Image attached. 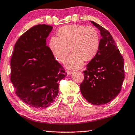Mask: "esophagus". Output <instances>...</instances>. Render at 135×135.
<instances>
[{"label": "esophagus", "instance_id": "1", "mask_svg": "<svg viewBox=\"0 0 135 135\" xmlns=\"http://www.w3.org/2000/svg\"><path fill=\"white\" fill-rule=\"evenodd\" d=\"M73 72L71 71H67V75H71L72 74H73Z\"/></svg>", "mask_w": 135, "mask_h": 135}]
</instances>
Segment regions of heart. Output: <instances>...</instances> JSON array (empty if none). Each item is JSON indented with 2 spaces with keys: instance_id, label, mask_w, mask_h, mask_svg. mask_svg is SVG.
<instances>
[{
  "instance_id": "1",
  "label": "heart",
  "mask_w": 135,
  "mask_h": 135,
  "mask_svg": "<svg viewBox=\"0 0 135 135\" xmlns=\"http://www.w3.org/2000/svg\"><path fill=\"white\" fill-rule=\"evenodd\" d=\"M100 45L97 29L93 26L80 25H66L59 29L58 37H52L50 42L53 54L58 61L64 63L70 53L73 52L67 65L73 69H79L84 64L95 58Z\"/></svg>"
}]
</instances>
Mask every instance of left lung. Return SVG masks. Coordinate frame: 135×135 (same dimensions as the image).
I'll return each instance as SVG.
<instances>
[{"mask_svg": "<svg viewBox=\"0 0 135 135\" xmlns=\"http://www.w3.org/2000/svg\"><path fill=\"white\" fill-rule=\"evenodd\" d=\"M91 23L100 31L101 38L97 55L84 71L80 89L88 102L102 105L114 99L121 91L125 78L124 61L110 32L95 22Z\"/></svg>", "mask_w": 135, "mask_h": 135, "instance_id": "8db88e82", "label": "left lung"}]
</instances>
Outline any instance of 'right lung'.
Returning a JSON list of instances; mask_svg holds the SVG:
<instances>
[{
  "label": "right lung",
  "mask_w": 135,
  "mask_h": 135,
  "mask_svg": "<svg viewBox=\"0 0 135 135\" xmlns=\"http://www.w3.org/2000/svg\"><path fill=\"white\" fill-rule=\"evenodd\" d=\"M53 27L34 26L20 36L14 47L11 82L16 95L34 108L50 106L58 93L59 82L67 75L46 45Z\"/></svg>",
  "instance_id": "add662e5"
}]
</instances>
